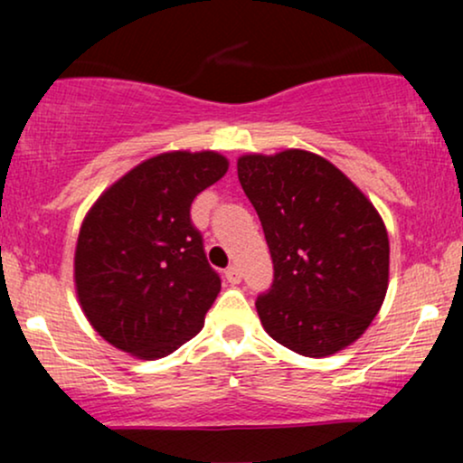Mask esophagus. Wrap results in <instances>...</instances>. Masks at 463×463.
I'll use <instances>...</instances> for the list:
<instances>
[{
  "label": "esophagus",
  "mask_w": 463,
  "mask_h": 463,
  "mask_svg": "<svg viewBox=\"0 0 463 463\" xmlns=\"http://www.w3.org/2000/svg\"><path fill=\"white\" fill-rule=\"evenodd\" d=\"M225 278L230 284H240V280H242V271H240L238 265H230V268L225 269Z\"/></svg>",
  "instance_id": "34e87169"
}]
</instances>
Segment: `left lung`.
<instances>
[{
	"mask_svg": "<svg viewBox=\"0 0 463 463\" xmlns=\"http://www.w3.org/2000/svg\"><path fill=\"white\" fill-rule=\"evenodd\" d=\"M238 179L274 263L255 301L265 331L309 358L354 344L388 290L390 242L375 206L331 162L301 149L242 156Z\"/></svg>",
	"mask_w": 463,
	"mask_h": 463,
	"instance_id": "left-lung-1",
	"label": "left lung"
}]
</instances>
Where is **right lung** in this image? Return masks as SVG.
Here are the masks:
<instances>
[{
    "label": "right lung",
    "mask_w": 463,
    "mask_h": 463,
    "mask_svg": "<svg viewBox=\"0 0 463 463\" xmlns=\"http://www.w3.org/2000/svg\"><path fill=\"white\" fill-rule=\"evenodd\" d=\"M227 173L214 151H173L138 164L84 219L75 287L100 337L138 358H164L204 326L221 290L192 202Z\"/></svg>",
    "instance_id": "right-lung-1"
}]
</instances>
